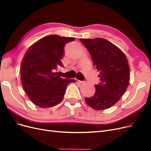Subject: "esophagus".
Here are the masks:
<instances>
[{
	"label": "esophagus",
	"mask_w": 151,
	"mask_h": 151,
	"mask_svg": "<svg viewBox=\"0 0 151 151\" xmlns=\"http://www.w3.org/2000/svg\"><path fill=\"white\" fill-rule=\"evenodd\" d=\"M75 82H76V83H78V84H83L84 83V81L78 80H77V79H75Z\"/></svg>",
	"instance_id": "obj_1"
}]
</instances>
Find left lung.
Wrapping results in <instances>:
<instances>
[{"label":"left lung","mask_w":151,"mask_h":151,"mask_svg":"<svg viewBox=\"0 0 151 151\" xmlns=\"http://www.w3.org/2000/svg\"><path fill=\"white\" fill-rule=\"evenodd\" d=\"M89 51L93 65L99 71L100 84L96 93L85 98L86 104L96 110L113 106L119 100L129 85L130 68L124 53L104 38H80Z\"/></svg>","instance_id":"obj_1"}]
</instances>
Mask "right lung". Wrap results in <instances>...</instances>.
<instances>
[{"instance_id": "add662e5", "label": "right lung", "mask_w": 151, "mask_h": 151, "mask_svg": "<svg viewBox=\"0 0 151 151\" xmlns=\"http://www.w3.org/2000/svg\"><path fill=\"white\" fill-rule=\"evenodd\" d=\"M74 37L51 35L34 43L26 52L21 65V83L29 99L36 106L50 108L62 101L67 86L75 80L63 79L54 71L64 54V46Z\"/></svg>"}]
</instances>
